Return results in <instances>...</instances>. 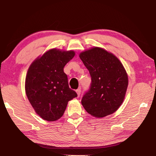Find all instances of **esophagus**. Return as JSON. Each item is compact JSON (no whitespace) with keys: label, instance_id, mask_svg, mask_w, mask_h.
Returning a JSON list of instances; mask_svg holds the SVG:
<instances>
[{"label":"esophagus","instance_id":"34e87169","mask_svg":"<svg viewBox=\"0 0 156 156\" xmlns=\"http://www.w3.org/2000/svg\"><path fill=\"white\" fill-rule=\"evenodd\" d=\"M76 93H77V94H78V96H80V93H81L80 88H78V89H76Z\"/></svg>","mask_w":156,"mask_h":156}]
</instances>
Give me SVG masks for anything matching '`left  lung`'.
<instances>
[{
    "mask_svg": "<svg viewBox=\"0 0 156 156\" xmlns=\"http://www.w3.org/2000/svg\"><path fill=\"white\" fill-rule=\"evenodd\" d=\"M80 58L90 73L91 82L81 102L89 114L102 118L115 112L122 103L128 76L120 61L102 48L82 52Z\"/></svg>",
    "mask_w": 156,
    "mask_h": 156,
    "instance_id": "obj_1",
    "label": "left lung"
}]
</instances>
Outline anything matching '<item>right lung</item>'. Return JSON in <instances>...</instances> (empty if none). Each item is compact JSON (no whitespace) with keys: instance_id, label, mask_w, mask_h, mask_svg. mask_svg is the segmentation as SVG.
<instances>
[{"instance_id":"right-lung-1","label":"right lung","mask_w":156,"mask_h":156,"mask_svg":"<svg viewBox=\"0 0 156 156\" xmlns=\"http://www.w3.org/2000/svg\"><path fill=\"white\" fill-rule=\"evenodd\" d=\"M74 55L73 51L50 49L29 68L25 79L26 94L37 114L44 120H58L68 102L78 96L69 87L67 76L63 71Z\"/></svg>"}]
</instances>
